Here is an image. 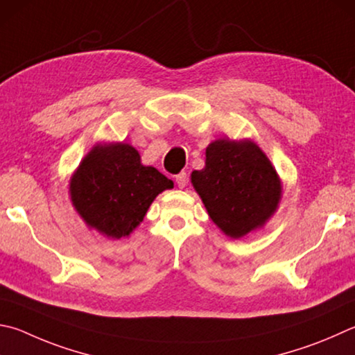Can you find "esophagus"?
Here are the masks:
<instances>
[{
  "instance_id": "esophagus-1",
  "label": "esophagus",
  "mask_w": 355,
  "mask_h": 355,
  "mask_svg": "<svg viewBox=\"0 0 355 355\" xmlns=\"http://www.w3.org/2000/svg\"><path fill=\"white\" fill-rule=\"evenodd\" d=\"M175 183L178 184V188H184L186 184H188V173L186 172H182V173H178V175L175 177Z\"/></svg>"
}]
</instances>
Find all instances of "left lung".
<instances>
[{"instance_id": "8db88e82", "label": "left lung", "mask_w": 355, "mask_h": 355, "mask_svg": "<svg viewBox=\"0 0 355 355\" xmlns=\"http://www.w3.org/2000/svg\"><path fill=\"white\" fill-rule=\"evenodd\" d=\"M191 183L211 220L231 239L263 227L282 196L275 167L250 139L212 141L206 147L205 167L191 173Z\"/></svg>"}]
</instances>
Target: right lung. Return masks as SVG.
Instances as JSON below:
<instances>
[{
    "instance_id": "add662e5",
    "label": "right lung",
    "mask_w": 355,
    "mask_h": 355,
    "mask_svg": "<svg viewBox=\"0 0 355 355\" xmlns=\"http://www.w3.org/2000/svg\"><path fill=\"white\" fill-rule=\"evenodd\" d=\"M172 188V180L141 164L138 150L125 143L96 144L69 180L74 209L110 239L130 234L157 196Z\"/></svg>"
}]
</instances>
